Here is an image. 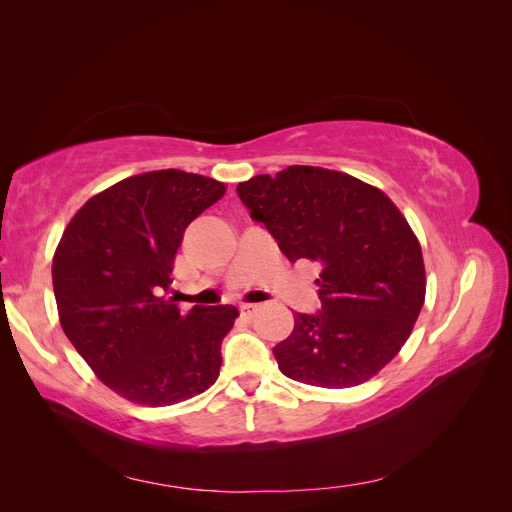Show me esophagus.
Returning a JSON list of instances; mask_svg holds the SVG:
<instances>
[{"label":"esophagus","mask_w":512,"mask_h":512,"mask_svg":"<svg viewBox=\"0 0 512 512\" xmlns=\"http://www.w3.org/2000/svg\"><path fill=\"white\" fill-rule=\"evenodd\" d=\"M258 312V305H252V303H243L241 305V314L243 316H254Z\"/></svg>","instance_id":"34e87169"}]
</instances>
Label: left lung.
<instances>
[{
  "instance_id": "8db88e82",
  "label": "left lung",
  "mask_w": 512,
  "mask_h": 512,
  "mask_svg": "<svg viewBox=\"0 0 512 512\" xmlns=\"http://www.w3.org/2000/svg\"><path fill=\"white\" fill-rule=\"evenodd\" d=\"M237 194L290 262L322 267L320 312L294 314L292 333L273 348L282 374L324 389L376 376L425 301L421 245L404 215L378 188L318 166L252 177Z\"/></svg>"
}]
</instances>
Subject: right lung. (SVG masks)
Returning a JSON list of instances; mask_svg holds the SVG:
<instances>
[{
    "mask_svg": "<svg viewBox=\"0 0 512 512\" xmlns=\"http://www.w3.org/2000/svg\"><path fill=\"white\" fill-rule=\"evenodd\" d=\"M224 183L168 168L89 198L53 258L61 329L96 376L134 404L173 406L218 380L235 305L164 297L183 232Z\"/></svg>",
    "mask_w": 512,
    "mask_h": 512,
    "instance_id": "add662e5",
    "label": "right lung"
}]
</instances>
